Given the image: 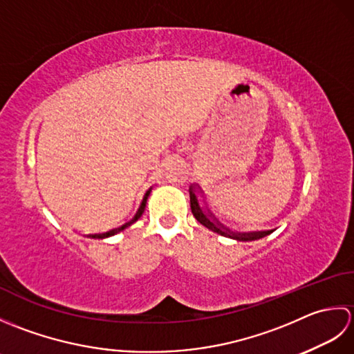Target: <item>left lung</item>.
Segmentation results:
<instances>
[{"label":"left lung","mask_w":354,"mask_h":354,"mask_svg":"<svg viewBox=\"0 0 354 354\" xmlns=\"http://www.w3.org/2000/svg\"><path fill=\"white\" fill-rule=\"evenodd\" d=\"M202 194L201 187L198 184H192L190 185V207H192V213L193 216L196 217V221L204 225L205 228L212 230L213 232H217V234L225 236V237H230V239H234L237 242H252V240H259L261 237H266L269 236L270 232H274L275 230H268V231H250V232H239V231H232L228 227H225V225L217 219V217L209 212L207 204L202 205L199 196Z\"/></svg>","instance_id":"8db88e82"}]
</instances>
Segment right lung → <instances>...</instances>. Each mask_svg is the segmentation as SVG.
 I'll return each mask as SVG.
<instances>
[{"mask_svg":"<svg viewBox=\"0 0 354 354\" xmlns=\"http://www.w3.org/2000/svg\"><path fill=\"white\" fill-rule=\"evenodd\" d=\"M150 192H152V187H150V189L145 193V196H142V199H141V202H140V207H138V209H137V213L133 214V217L132 219L129 221V222H126V223H123L122 227H118V228H114V230H109V231H106V232H100V234H89L88 237H91V239H106V237H111V236H115L117 232H120V231H123L124 228H127V227H131L132 223H135L137 222L140 217H141V214L145 213V208H146V204H147V198H149V194H150Z\"/></svg>","mask_w":354,"mask_h":354,"instance_id":"add662e5","label":"right lung"}]
</instances>
